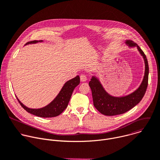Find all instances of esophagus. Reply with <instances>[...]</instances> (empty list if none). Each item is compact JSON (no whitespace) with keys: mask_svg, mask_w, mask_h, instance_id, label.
I'll use <instances>...</instances> for the list:
<instances>
[{"mask_svg":"<svg viewBox=\"0 0 160 160\" xmlns=\"http://www.w3.org/2000/svg\"><path fill=\"white\" fill-rule=\"evenodd\" d=\"M80 80L82 82H86V80H87V76L85 75H84V74H82L80 75Z\"/></svg>","mask_w":160,"mask_h":160,"instance_id":"34e87169","label":"esophagus"}]
</instances>
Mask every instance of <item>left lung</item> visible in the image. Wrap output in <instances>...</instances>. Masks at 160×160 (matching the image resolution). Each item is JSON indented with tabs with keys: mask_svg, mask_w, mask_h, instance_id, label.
I'll use <instances>...</instances> for the list:
<instances>
[{
	"mask_svg": "<svg viewBox=\"0 0 160 160\" xmlns=\"http://www.w3.org/2000/svg\"><path fill=\"white\" fill-rule=\"evenodd\" d=\"M126 44L129 47H137L145 62V73L139 88L133 92L122 97L110 95L103 88L99 79L92 77L89 85L91 89L93 103L95 108L105 115L112 116L124 113L133 108L143 98L148 85L149 65L146 55L142 49L132 41L126 40Z\"/></svg>",
	"mask_w": 160,
	"mask_h": 160,
	"instance_id": "obj_1",
	"label": "left lung"
}]
</instances>
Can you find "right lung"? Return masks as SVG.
<instances>
[{
    "instance_id": "obj_1",
    "label": "right lung",
    "mask_w": 160,
    "mask_h": 160,
    "mask_svg": "<svg viewBox=\"0 0 160 160\" xmlns=\"http://www.w3.org/2000/svg\"><path fill=\"white\" fill-rule=\"evenodd\" d=\"M38 42H42L41 41H33L27 42L25 45L28 44H34ZM80 83V77L78 75L76 77L71 79L66 82L62 89L55 97V98L50 103L45 107L41 108H30L25 106L17 97L18 102L21 106L28 113L38 116L40 118H53L60 115L68 107L69 101L71 97L72 93L73 92L75 88Z\"/></svg>"
}]
</instances>
